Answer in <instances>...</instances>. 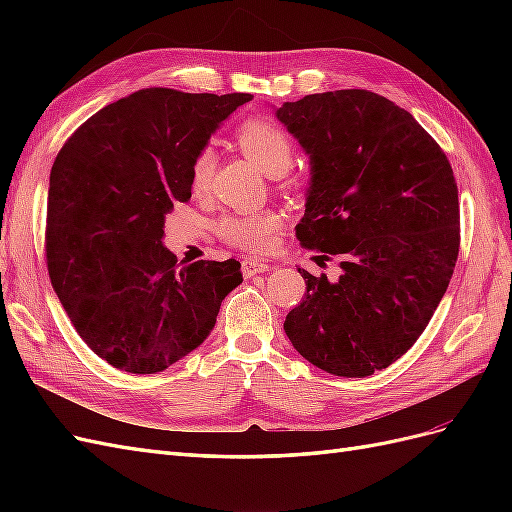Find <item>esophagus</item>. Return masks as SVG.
<instances>
[{"instance_id": "obj_1", "label": "esophagus", "mask_w": 512, "mask_h": 512, "mask_svg": "<svg viewBox=\"0 0 512 512\" xmlns=\"http://www.w3.org/2000/svg\"><path fill=\"white\" fill-rule=\"evenodd\" d=\"M241 269H243L245 277H252V275L269 271V262L267 260H256V258H243Z\"/></svg>"}]
</instances>
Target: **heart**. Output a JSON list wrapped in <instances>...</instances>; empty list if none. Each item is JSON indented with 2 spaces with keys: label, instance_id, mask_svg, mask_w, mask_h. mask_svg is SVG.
I'll use <instances>...</instances> for the list:
<instances>
[{
  "label": "heart",
  "instance_id": "b5f03b06",
  "mask_svg": "<svg viewBox=\"0 0 512 512\" xmlns=\"http://www.w3.org/2000/svg\"><path fill=\"white\" fill-rule=\"evenodd\" d=\"M239 145L265 173H284L292 162V141L288 134L269 119H247L239 128ZM215 168V151L203 147L192 162L190 179L194 192L207 190ZM282 226V218L271 209L245 211L224 218L218 226L220 237L247 252L267 250L273 241V232Z\"/></svg>",
  "mask_w": 512,
  "mask_h": 512
}]
</instances>
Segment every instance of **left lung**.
<instances>
[{
	"label": "left lung",
	"mask_w": 512,
	"mask_h": 512,
	"mask_svg": "<svg viewBox=\"0 0 512 512\" xmlns=\"http://www.w3.org/2000/svg\"><path fill=\"white\" fill-rule=\"evenodd\" d=\"M275 117L309 158L297 237L342 275L299 269L307 294L284 331L333 376L389 367L425 331L459 254V200L444 151L408 111L365 89L284 102Z\"/></svg>",
	"instance_id": "8db88e82"
}]
</instances>
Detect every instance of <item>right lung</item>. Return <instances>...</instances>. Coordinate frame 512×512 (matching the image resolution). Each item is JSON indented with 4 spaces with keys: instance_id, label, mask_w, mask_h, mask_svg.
Instances as JSON below:
<instances>
[{
    "instance_id": "obj_1",
    "label": "right lung",
    "mask_w": 512,
    "mask_h": 512,
    "mask_svg": "<svg viewBox=\"0 0 512 512\" xmlns=\"http://www.w3.org/2000/svg\"><path fill=\"white\" fill-rule=\"evenodd\" d=\"M250 94L151 87L104 106L57 153L46 265L76 333L128 374H156L205 342L241 262H177L166 213L192 198L190 170Z\"/></svg>"
}]
</instances>
